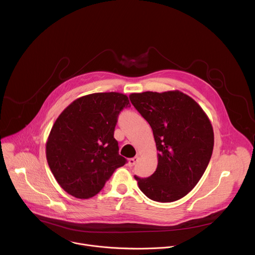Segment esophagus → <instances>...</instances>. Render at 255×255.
Instances as JSON below:
<instances>
[{"label": "esophagus", "instance_id": "esophagus-1", "mask_svg": "<svg viewBox=\"0 0 255 255\" xmlns=\"http://www.w3.org/2000/svg\"><path fill=\"white\" fill-rule=\"evenodd\" d=\"M138 160H139V155H136L135 157L130 158V159L128 160V164H129V166H134Z\"/></svg>", "mask_w": 255, "mask_h": 255}]
</instances>
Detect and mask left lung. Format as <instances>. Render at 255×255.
Instances as JSON below:
<instances>
[{"mask_svg":"<svg viewBox=\"0 0 255 255\" xmlns=\"http://www.w3.org/2000/svg\"><path fill=\"white\" fill-rule=\"evenodd\" d=\"M129 98L149 123L158 151L153 174L134 175L138 187L152 201H177L195 188L209 164L214 147L212 124L199 104L179 91L134 93Z\"/></svg>","mask_w":255,"mask_h":255,"instance_id":"obj_1","label":"left lung"}]
</instances>
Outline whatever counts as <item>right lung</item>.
I'll return each instance as SVG.
<instances>
[{
  "label": "right lung",
  "instance_id": "obj_1",
  "mask_svg": "<svg viewBox=\"0 0 255 255\" xmlns=\"http://www.w3.org/2000/svg\"><path fill=\"white\" fill-rule=\"evenodd\" d=\"M130 103L120 93H96L77 99L54 122L46 158L59 186L78 199L96 196L127 160L119 154L114 131Z\"/></svg>",
  "mask_w": 255,
  "mask_h": 255
}]
</instances>
